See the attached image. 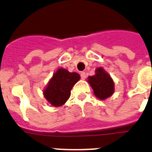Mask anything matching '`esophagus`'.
<instances>
[{"mask_svg":"<svg viewBox=\"0 0 152 152\" xmlns=\"http://www.w3.org/2000/svg\"><path fill=\"white\" fill-rule=\"evenodd\" d=\"M80 75H81V78H82L83 80H84L86 77V73H85V72H81Z\"/></svg>","mask_w":152,"mask_h":152,"instance_id":"34e87169","label":"esophagus"}]
</instances>
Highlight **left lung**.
Here are the masks:
<instances>
[{"instance_id":"8db88e82","label":"left lung","mask_w":152,"mask_h":152,"mask_svg":"<svg viewBox=\"0 0 152 152\" xmlns=\"http://www.w3.org/2000/svg\"><path fill=\"white\" fill-rule=\"evenodd\" d=\"M87 81L93 89L94 95L101 100L111 96L115 91L114 81L102 67L97 68L95 75L88 77Z\"/></svg>"}]
</instances>
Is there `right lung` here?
I'll return each mask as SVG.
<instances>
[{
	"label": "right lung",
	"mask_w": 152,
	"mask_h": 152,
	"mask_svg": "<svg viewBox=\"0 0 152 152\" xmlns=\"http://www.w3.org/2000/svg\"><path fill=\"white\" fill-rule=\"evenodd\" d=\"M80 79L77 73H70L67 69L60 68L53 74L43 91L44 96L53 107H60L66 102L70 96L72 87Z\"/></svg>",
	"instance_id": "1"
}]
</instances>
